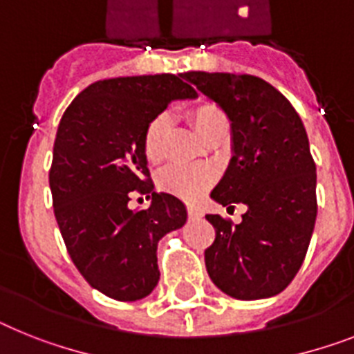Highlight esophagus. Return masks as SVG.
Masks as SVG:
<instances>
[{
    "label": "esophagus",
    "mask_w": 354,
    "mask_h": 354,
    "mask_svg": "<svg viewBox=\"0 0 354 354\" xmlns=\"http://www.w3.org/2000/svg\"><path fill=\"white\" fill-rule=\"evenodd\" d=\"M188 217L189 218H201L203 217V212H201L197 206H188Z\"/></svg>",
    "instance_id": "obj_1"
}]
</instances>
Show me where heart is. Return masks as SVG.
<instances>
[{"mask_svg":"<svg viewBox=\"0 0 354 354\" xmlns=\"http://www.w3.org/2000/svg\"><path fill=\"white\" fill-rule=\"evenodd\" d=\"M188 119L203 141H206L217 128L227 127V118L223 108L209 101H203L189 108ZM168 131H170V118L166 113H159L146 124L142 133V151L150 162H159L165 156ZM215 179L217 174L212 166H168L159 174L157 184L166 194L175 195L186 203H195L212 188Z\"/></svg>","mask_w":354,"mask_h":354,"instance_id":"obj_1","label":"heart"}]
</instances>
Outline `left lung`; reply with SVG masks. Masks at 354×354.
<instances>
[{
  "label": "left lung",
  "mask_w": 354,
  "mask_h": 354,
  "mask_svg": "<svg viewBox=\"0 0 354 354\" xmlns=\"http://www.w3.org/2000/svg\"><path fill=\"white\" fill-rule=\"evenodd\" d=\"M184 79L232 121V162L212 198L248 206L241 224L206 215L215 227L204 251L209 279L233 299L273 297L299 273L317 221V166L302 119L255 75L186 72Z\"/></svg>",
  "instance_id": "1"
}]
</instances>
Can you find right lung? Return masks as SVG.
Masks as SVG:
<instances>
[{"label":"right lung","mask_w":354,"mask_h":354,"mask_svg":"<svg viewBox=\"0 0 354 354\" xmlns=\"http://www.w3.org/2000/svg\"><path fill=\"white\" fill-rule=\"evenodd\" d=\"M195 95L184 74L103 79L61 118L48 171L55 221L79 273L110 299L150 295L160 275L157 242L186 223L179 198L153 192L142 133L170 101ZM133 193L151 206L131 212Z\"/></svg>","instance_id":"1"}]
</instances>
